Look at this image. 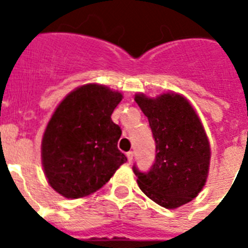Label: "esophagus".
I'll return each mask as SVG.
<instances>
[{
  "mask_svg": "<svg viewBox=\"0 0 248 248\" xmlns=\"http://www.w3.org/2000/svg\"><path fill=\"white\" fill-rule=\"evenodd\" d=\"M126 157H128L129 163H131V160L134 157V153H133V151H128V153H126Z\"/></svg>",
  "mask_w": 248,
  "mask_h": 248,
  "instance_id": "34e87169",
  "label": "esophagus"
}]
</instances>
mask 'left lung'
I'll list each match as a JSON object with an SVG mask.
<instances>
[{
    "instance_id": "left-lung-1",
    "label": "left lung",
    "mask_w": 248,
    "mask_h": 248,
    "mask_svg": "<svg viewBox=\"0 0 248 248\" xmlns=\"http://www.w3.org/2000/svg\"><path fill=\"white\" fill-rule=\"evenodd\" d=\"M135 102L149 120L156 144L150 171L138 176L140 190L165 209H176L200 194L209 176V138L202 123L184 95L168 92L156 98L135 94Z\"/></svg>"
}]
</instances>
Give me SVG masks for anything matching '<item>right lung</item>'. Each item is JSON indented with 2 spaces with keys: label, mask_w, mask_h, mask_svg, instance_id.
I'll return each instance as SVG.
<instances>
[{
  "label": "right lung",
  "mask_w": 248,
  "mask_h": 248,
  "mask_svg": "<svg viewBox=\"0 0 248 248\" xmlns=\"http://www.w3.org/2000/svg\"><path fill=\"white\" fill-rule=\"evenodd\" d=\"M123 94L88 83L65 95L43 133L41 156L46 179L67 199L102 189L126 161L118 149L120 126L111 120Z\"/></svg>",
  "instance_id": "add662e5"
}]
</instances>
